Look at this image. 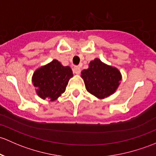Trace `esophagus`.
I'll list each match as a JSON object with an SVG mask.
<instances>
[{"instance_id":"1","label":"esophagus","mask_w":156,"mask_h":156,"mask_svg":"<svg viewBox=\"0 0 156 156\" xmlns=\"http://www.w3.org/2000/svg\"><path fill=\"white\" fill-rule=\"evenodd\" d=\"M73 73L76 75H79L80 73H81V69L78 66H75L73 68Z\"/></svg>"}]
</instances>
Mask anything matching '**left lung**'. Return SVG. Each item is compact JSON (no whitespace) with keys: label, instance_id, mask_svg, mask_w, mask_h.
<instances>
[{"label":"left lung","instance_id":"8db88e82","mask_svg":"<svg viewBox=\"0 0 156 156\" xmlns=\"http://www.w3.org/2000/svg\"><path fill=\"white\" fill-rule=\"evenodd\" d=\"M87 90L99 99H105L115 93L122 80L120 72L115 67L96 58L89 63V68L81 72Z\"/></svg>","mask_w":156,"mask_h":156}]
</instances>
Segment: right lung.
<instances>
[{
    "label": "right lung",
    "instance_id": "1",
    "mask_svg": "<svg viewBox=\"0 0 156 156\" xmlns=\"http://www.w3.org/2000/svg\"><path fill=\"white\" fill-rule=\"evenodd\" d=\"M73 77L69 66H63L54 60L34 72L32 77L34 86L37 87V95L42 99L55 101L66 90L70 78Z\"/></svg>",
    "mask_w": 156,
    "mask_h": 156
}]
</instances>
